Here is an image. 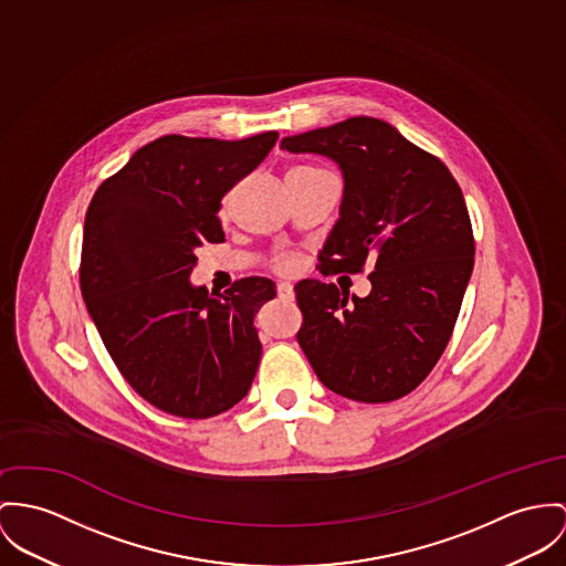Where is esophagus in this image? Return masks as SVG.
I'll use <instances>...</instances> for the list:
<instances>
[{
    "label": "esophagus",
    "instance_id": "esophagus-1",
    "mask_svg": "<svg viewBox=\"0 0 566 566\" xmlns=\"http://www.w3.org/2000/svg\"><path fill=\"white\" fill-rule=\"evenodd\" d=\"M277 297L284 300V302H293V300H295L293 284H291V282H280V284H277Z\"/></svg>",
    "mask_w": 566,
    "mask_h": 566
}]
</instances>
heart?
<instances>
[{
	"mask_svg": "<svg viewBox=\"0 0 566 566\" xmlns=\"http://www.w3.org/2000/svg\"><path fill=\"white\" fill-rule=\"evenodd\" d=\"M226 209V205L221 207V211ZM297 266V259H293V256H282V259H277L275 262V269L277 271H293Z\"/></svg>",
	"mask_w": 566,
	"mask_h": 566,
	"instance_id": "obj_1",
	"label": "heart"
}]
</instances>
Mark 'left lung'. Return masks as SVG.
<instances>
[{
  "mask_svg": "<svg viewBox=\"0 0 566 566\" xmlns=\"http://www.w3.org/2000/svg\"><path fill=\"white\" fill-rule=\"evenodd\" d=\"M282 148L329 157L345 176L321 273H361L373 262L366 297L348 300L321 280L295 284L297 343L325 388L359 402L402 398L441 357L474 269L463 191L436 155L379 118L291 135Z\"/></svg>",
  "mask_w": 566,
  "mask_h": 566,
  "instance_id": "obj_1",
  "label": "left lung"
}]
</instances>
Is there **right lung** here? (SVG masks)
<instances>
[{"instance_id": "obj_1", "label": "right lung", "mask_w": 566, "mask_h": 566, "mask_svg": "<svg viewBox=\"0 0 566 566\" xmlns=\"http://www.w3.org/2000/svg\"><path fill=\"white\" fill-rule=\"evenodd\" d=\"M277 142L164 135L101 182L84 226L80 286L101 340L133 390L178 418H213L254 381V316L275 297L266 277L223 295L191 286L196 248L221 243V198Z\"/></svg>"}]
</instances>
